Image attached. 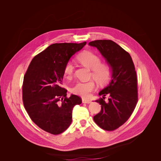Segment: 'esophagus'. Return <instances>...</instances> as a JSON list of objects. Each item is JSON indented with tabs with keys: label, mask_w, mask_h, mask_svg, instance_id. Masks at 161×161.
<instances>
[{
	"label": "esophagus",
	"mask_w": 161,
	"mask_h": 161,
	"mask_svg": "<svg viewBox=\"0 0 161 161\" xmlns=\"http://www.w3.org/2000/svg\"><path fill=\"white\" fill-rule=\"evenodd\" d=\"M82 102L83 103H86V104H89L91 103V100L89 99H86V98H83L82 99Z\"/></svg>",
	"instance_id": "obj_1"
}]
</instances>
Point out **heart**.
Wrapping results in <instances>:
<instances>
[{"label":"heart","instance_id":"1","mask_svg":"<svg viewBox=\"0 0 161 161\" xmlns=\"http://www.w3.org/2000/svg\"><path fill=\"white\" fill-rule=\"evenodd\" d=\"M78 60L84 66L92 70L91 78L99 85H106L110 81L113 74V68L109 63H101L100 58L95 53L86 52L78 57ZM64 74L68 79H71L74 75V66L72 61L67 62L64 68ZM95 88L94 81L87 82L79 81L72 88V92L75 95L82 97H88Z\"/></svg>","mask_w":161,"mask_h":161}]
</instances>
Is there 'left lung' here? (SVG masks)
Returning a JSON list of instances; mask_svg holds the SVG:
<instances>
[{"mask_svg":"<svg viewBox=\"0 0 161 161\" xmlns=\"http://www.w3.org/2000/svg\"><path fill=\"white\" fill-rule=\"evenodd\" d=\"M89 44L96 47L113 68L111 82L100 91L103 97L96 100L101 105V111L93 117L99 127L113 131L129 119L137 104L136 72L130 54L114 41L97 40Z\"/></svg>","mask_w":161,"mask_h":161,"instance_id":"obj_1","label":"left lung"}]
</instances>
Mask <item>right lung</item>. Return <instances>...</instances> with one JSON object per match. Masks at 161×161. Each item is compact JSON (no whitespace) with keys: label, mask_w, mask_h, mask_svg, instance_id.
I'll return each mask as SVG.
<instances>
[{"label":"right lung","mask_w":161,"mask_h":161,"mask_svg":"<svg viewBox=\"0 0 161 161\" xmlns=\"http://www.w3.org/2000/svg\"><path fill=\"white\" fill-rule=\"evenodd\" d=\"M86 44V42L50 45L32 58L25 74L24 107L31 120L47 132L57 135L65 131L72 123L74 106L82 103L77 95L68 97L61 85L65 64Z\"/></svg>","instance_id":"1"}]
</instances>
